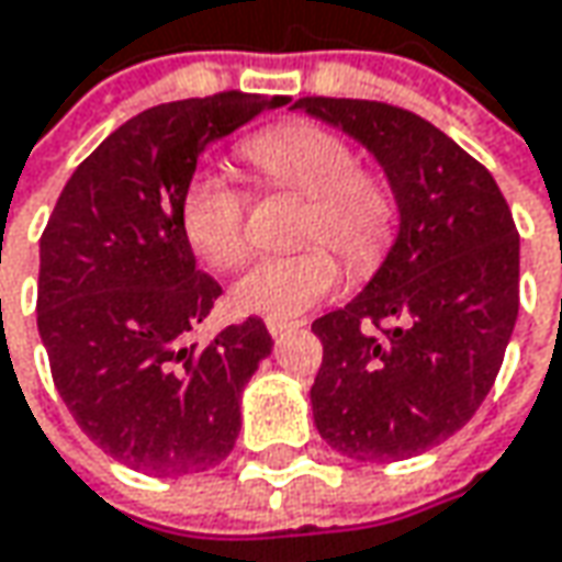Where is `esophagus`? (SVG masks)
Segmentation results:
<instances>
[{
	"label": "esophagus",
	"mask_w": 562,
	"mask_h": 562,
	"mask_svg": "<svg viewBox=\"0 0 562 562\" xmlns=\"http://www.w3.org/2000/svg\"><path fill=\"white\" fill-rule=\"evenodd\" d=\"M299 323H292V319H267V333L270 336H282V333H289V329H295Z\"/></svg>",
	"instance_id": "1"
}]
</instances>
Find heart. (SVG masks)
Returning <instances> with one entry per match:
<instances>
[{
	"label": "heart",
	"mask_w": 562,
	"mask_h": 562,
	"mask_svg": "<svg viewBox=\"0 0 562 562\" xmlns=\"http://www.w3.org/2000/svg\"><path fill=\"white\" fill-rule=\"evenodd\" d=\"M243 158L267 186L304 199L301 243H326L355 270H373L385 258L395 239V195L360 170L355 148L339 133L314 124L270 126L245 139ZM245 207V195L223 173L195 170L180 195V229L189 248L221 270L243 261ZM336 282V258L323 245H311L251 263L233 282L229 301L243 314L289 319L319 304Z\"/></svg>",
	"instance_id": "heart-1"
}]
</instances>
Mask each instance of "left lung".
Wrapping results in <instances>:
<instances>
[{"instance_id": "1", "label": "left lung", "mask_w": 562, "mask_h": 562, "mask_svg": "<svg viewBox=\"0 0 562 562\" xmlns=\"http://www.w3.org/2000/svg\"><path fill=\"white\" fill-rule=\"evenodd\" d=\"M295 108L367 148L397 204L373 280L311 326L323 341L314 423L345 457L407 460L492 392L519 314V233L492 173L414 111L323 95Z\"/></svg>"}]
</instances>
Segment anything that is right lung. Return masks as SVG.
Instances as JSON below:
<instances>
[{
	"mask_svg": "<svg viewBox=\"0 0 562 562\" xmlns=\"http://www.w3.org/2000/svg\"><path fill=\"white\" fill-rule=\"evenodd\" d=\"M280 105L221 92L148 108L74 170L46 223L36 326L55 389L130 470L204 473L239 438V397L273 339L261 317L189 339L223 289L195 267L180 195L204 148Z\"/></svg>",
	"mask_w": 562,
	"mask_h": 562,
	"instance_id": "obj_1",
	"label": "right lung"
}]
</instances>
